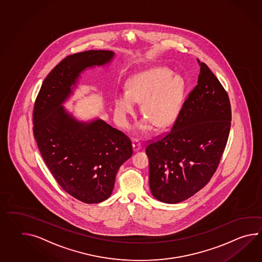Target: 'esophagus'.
<instances>
[{
	"label": "esophagus",
	"instance_id": "esophagus-1",
	"mask_svg": "<svg viewBox=\"0 0 262 262\" xmlns=\"http://www.w3.org/2000/svg\"><path fill=\"white\" fill-rule=\"evenodd\" d=\"M133 149L134 152L138 151L141 149V143L138 140H134V143H133Z\"/></svg>",
	"mask_w": 262,
	"mask_h": 262
}]
</instances>
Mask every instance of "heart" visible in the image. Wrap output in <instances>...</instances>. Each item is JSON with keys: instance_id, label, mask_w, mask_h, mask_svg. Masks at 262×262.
I'll list each match as a JSON object with an SVG mask.
<instances>
[{"instance_id": "b5f03b06", "label": "heart", "mask_w": 262, "mask_h": 262, "mask_svg": "<svg viewBox=\"0 0 262 262\" xmlns=\"http://www.w3.org/2000/svg\"><path fill=\"white\" fill-rule=\"evenodd\" d=\"M185 81L170 70L156 68L140 72L130 78L127 92L114 97V115L119 127L125 128L134 115L136 103L142 102V113L146 118L137 124L141 132L147 133L155 125L168 127L181 112L185 93Z\"/></svg>"}]
</instances>
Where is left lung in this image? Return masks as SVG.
Wrapping results in <instances>:
<instances>
[{
    "label": "left lung",
    "instance_id": "8db88e82",
    "mask_svg": "<svg viewBox=\"0 0 262 262\" xmlns=\"http://www.w3.org/2000/svg\"><path fill=\"white\" fill-rule=\"evenodd\" d=\"M198 85L183 103L167 135L147 145L152 195L180 203L201 190L214 174L227 145L231 107L226 90L203 62Z\"/></svg>",
    "mask_w": 262,
    "mask_h": 262
}]
</instances>
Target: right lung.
Here are the masks:
<instances>
[{
  "instance_id": "right-lung-1",
  "label": "right lung",
  "mask_w": 262,
  "mask_h": 262,
  "mask_svg": "<svg viewBox=\"0 0 262 262\" xmlns=\"http://www.w3.org/2000/svg\"><path fill=\"white\" fill-rule=\"evenodd\" d=\"M115 55L92 50L68 56L47 76L34 108V135L44 162L66 192L86 204L110 198L118 169L133 155L132 143L104 120H80L64 104L83 72L105 68Z\"/></svg>"
}]
</instances>
